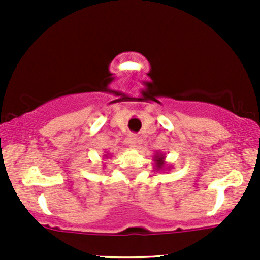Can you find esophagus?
Returning <instances> with one entry per match:
<instances>
[{
  "label": "esophagus",
  "mask_w": 260,
  "mask_h": 260,
  "mask_svg": "<svg viewBox=\"0 0 260 260\" xmlns=\"http://www.w3.org/2000/svg\"><path fill=\"white\" fill-rule=\"evenodd\" d=\"M141 142V137H138L137 135H129L128 137V145H129L131 148H135L137 146V143Z\"/></svg>",
  "instance_id": "1"
}]
</instances>
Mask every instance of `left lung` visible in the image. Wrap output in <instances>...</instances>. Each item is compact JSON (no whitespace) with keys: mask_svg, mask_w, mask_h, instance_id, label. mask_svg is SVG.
Here are the masks:
<instances>
[{"mask_svg":"<svg viewBox=\"0 0 260 260\" xmlns=\"http://www.w3.org/2000/svg\"><path fill=\"white\" fill-rule=\"evenodd\" d=\"M165 154L164 153H159V152H156L153 156V161H154V167H156L157 171H161V170L165 169H171V166H167V162L165 161Z\"/></svg>","mask_w":260,"mask_h":260,"instance_id":"left-lung-1","label":"left lung"}]
</instances>
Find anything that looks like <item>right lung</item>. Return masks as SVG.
<instances>
[{
	"label": "right lung",
	"instance_id": "obj_1",
	"mask_svg": "<svg viewBox=\"0 0 260 260\" xmlns=\"http://www.w3.org/2000/svg\"><path fill=\"white\" fill-rule=\"evenodd\" d=\"M104 157H106V158H108V157H109V153H107V154H104Z\"/></svg>",
	"mask_w": 260,
	"mask_h": 260
}]
</instances>
